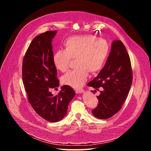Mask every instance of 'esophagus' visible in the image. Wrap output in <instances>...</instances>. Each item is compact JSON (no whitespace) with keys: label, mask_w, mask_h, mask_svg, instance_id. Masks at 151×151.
Instances as JSON below:
<instances>
[{"label":"esophagus","mask_w":151,"mask_h":151,"mask_svg":"<svg viewBox=\"0 0 151 151\" xmlns=\"http://www.w3.org/2000/svg\"><path fill=\"white\" fill-rule=\"evenodd\" d=\"M84 92V89H77V90H76V93L77 94H80V93H82Z\"/></svg>","instance_id":"esophagus-1"}]
</instances>
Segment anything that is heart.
Segmentation results:
<instances>
[{"label": "heart", "mask_w": 151, "mask_h": 151, "mask_svg": "<svg viewBox=\"0 0 151 151\" xmlns=\"http://www.w3.org/2000/svg\"><path fill=\"white\" fill-rule=\"evenodd\" d=\"M64 50H58L52 57L57 70L65 72L70 58L75 59L77 66L62 77L63 84L80 88L86 83L89 73L94 74L101 69L108 57L109 46L107 41L93 35L68 38L63 43Z\"/></svg>", "instance_id": "1"}]
</instances>
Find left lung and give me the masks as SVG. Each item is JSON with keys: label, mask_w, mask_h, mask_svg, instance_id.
I'll return each instance as SVG.
<instances>
[{"label": "left lung", "mask_w": 151, "mask_h": 151, "mask_svg": "<svg viewBox=\"0 0 151 151\" xmlns=\"http://www.w3.org/2000/svg\"><path fill=\"white\" fill-rule=\"evenodd\" d=\"M132 83L131 62L126 48L120 40L113 41L104 67L88 84L96 90L100 87L103 88L97 96L99 103L92 110L93 115L99 119L113 116L122 108Z\"/></svg>", "instance_id": "8db88e82"}]
</instances>
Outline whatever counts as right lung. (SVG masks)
<instances>
[{"label": "right lung", "mask_w": 151, "mask_h": 151, "mask_svg": "<svg viewBox=\"0 0 151 151\" xmlns=\"http://www.w3.org/2000/svg\"><path fill=\"white\" fill-rule=\"evenodd\" d=\"M57 31H48L36 36L27 50L22 61V75L28 101L43 119L57 122L64 117L68 105L75 96L69 86H63L57 96L50 89L59 86L52 57V41Z\"/></svg>", "instance_id": "obj_1"}]
</instances>
